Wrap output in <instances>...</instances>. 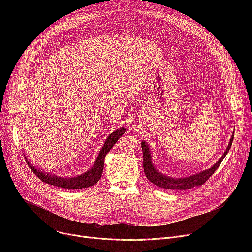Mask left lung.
I'll return each instance as SVG.
<instances>
[{
    "label": "left lung",
    "mask_w": 252,
    "mask_h": 252,
    "mask_svg": "<svg viewBox=\"0 0 252 252\" xmlns=\"http://www.w3.org/2000/svg\"><path fill=\"white\" fill-rule=\"evenodd\" d=\"M233 136H234V133L232 134V136L230 138L227 150L225 151L223 156L220 158V159L212 167H210L209 169H207L205 171H202V172H199L192 176H189V177H185V178H171V177H168V176L163 175L162 173L158 172L154 167V165L152 163L151 153L147 146V143L141 142V149H142V154H143V170H145V174L151 183H153L154 185H156L159 188L165 189L185 190V189H192L194 187H200L214 173V171L218 169V167L220 165V163L224 159L225 156L227 155L228 151L230 150Z\"/></svg>",
    "instance_id": "obj_1"
}]
</instances>
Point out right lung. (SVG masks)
Here are the masks:
<instances>
[{"label": "right lung", "mask_w": 252, "mask_h": 252, "mask_svg": "<svg viewBox=\"0 0 252 252\" xmlns=\"http://www.w3.org/2000/svg\"><path fill=\"white\" fill-rule=\"evenodd\" d=\"M126 132V128L122 127L120 129H117L112 134L109 135L107 139L105 140V143L103 145L101 151L99 152L97 158L94 164V166L87 171L86 173L71 178H64V177H58L54 176L52 174H47L46 172H42L41 170L37 169L34 166H32L29 161L28 165L32 169V171L37 175L43 183H46L48 185H52L55 187H59L62 189H86L93 187L95 185L98 179L101 176L103 164H104V158L106 154L110 152V150L114 147L115 143L119 140V138Z\"/></svg>", "instance_id": "right-lung-1"}]
</instances>
